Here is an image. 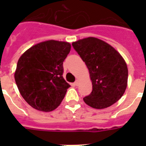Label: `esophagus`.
I'll use <instances>...</instances> for the list:
<instances>
[{
    "instance_id": "34e87169",
    "label": "esophagus",
    "mask_w": 146,
    "mask_h": 146,
    "mask_svg": "<svg viewBox=\"0 0 146 146\" xmlns=\"http://www.w3.org/2000/svg\"><path fill=\"white\" fill-rule=\"evenodd\" d=\"M74 84H75L76 86H77L78 85H79V80H76V82H74Z\"/></svg>"
}]
</instances>
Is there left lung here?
<instances>
[{"mask_svg":"<svg viewBox=\"0 0 146 146\" xmlns=\"http://www.w3.org/2000/svg\"><path fill=\"white\" fill-rule=\"evenodd\" d=\"M89 71L92 91L83 98L96 109L111 106L122 97L127 86L128 69L124 59L113 47L94 37L72 43Z\"/></svg>","mask_w":146,"mask_h":146,"instance_id":"1","label":"left lung"}]
</instances>
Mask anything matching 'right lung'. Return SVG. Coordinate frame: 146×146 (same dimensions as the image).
I'll list each match as a JSON object with an SVG mask.
<instances>
[{
    "label": "right lung",
    "mask_w": 146,
    "mask_h": 146,
    "mask_svg": "<svg viewBox=\"0 0 146 146\" xmlns=\"http://www.w3.org/2000/svg\"><path fill=\"white\" fill-rule=\"evenodd\" d=\"M70 48L68 42L49 40L31 47L19 57L15 81L33 108L48 112L60 104L70 87L63 77V62Z\"/></svg>",
    "instance_id": "1"
}]
</instances>
